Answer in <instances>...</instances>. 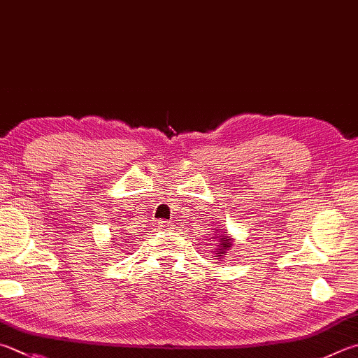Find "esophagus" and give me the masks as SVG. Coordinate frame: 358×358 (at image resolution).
<instances>
[{
  "mask_svg": "<svg viewBox=\"0 0 358 358\" xmlns=\"http://www.w3.org/2000/svg\"><path fill=\"white\" fill-rule=\"evenodd\" d=\"M158 227L161 230H171L172 229V222H169V220H159Z\"/></svg>",
  "mask_w": 358,
  "mask_h": 358,
  "instance_id": "1",
  "label": "esophagus"
}]
</instances>
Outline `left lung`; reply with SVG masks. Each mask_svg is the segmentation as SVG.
<instances>
[{
    "instance_id": "1",
    "label": "left lung",
    "mask_w": 358,
    "mask_h": 358,
    "mask_svg": "<svg viewBox=\"0 0 358 358\" xmlns=\"http://www.w3.org/2000/svg\"><path fill=\"white\" fill-rule=\"evenodd\" d=\"M213 239H216V249L211 250L214 253V257L222 258L225 255H230L229 250L233 247V238L227 235L225 229H219V227H216V236Z\"/></svg>"
}]
</instances>
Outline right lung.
<instances>
[{"label": "right lung", "mask_w": 358, "mask_h": 358, "mask_svg": "<svg viewBox=\"0 0 358 358\" xmlns=\"http://www.w3.org/2000/svg\"><path fill=\"white\" fill-rule=\"evenodd\" d=\"M115 238H113V245L115 247V245H120L119 243H122V236H117V235H114Z\"/></svg>", "instance_id": "right-lung-1"}]
</instances>
